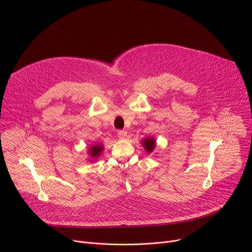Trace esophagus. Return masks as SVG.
<instances>
[{
    "mask_svg": "<svg viewBox=\"0 0 252 252\" xmlns=\"http://www.w3.org/2000/svg\"><path fill=\"white\" fill-rule=\"evenodd\" d=\"M127 135V131L126 130H119L118 131V136L121 138V139H125Z\"/></svg>",
    "mask_w": 252,
    "mask_h": 252,
    "instance_id": "34e87169",
    "label": "esophagus"
}]
</instances>
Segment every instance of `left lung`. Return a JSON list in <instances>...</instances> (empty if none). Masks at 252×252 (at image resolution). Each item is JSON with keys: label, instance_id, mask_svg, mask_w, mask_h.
Returning a JSON list of instances; mask_svg holds the SVG:
<instances>
[{"label": "left lung", "instance_id": "8db88e82", "mask_svg": "<svg viewBox=\"0 0 252 252\" xmlns=\"http://www.w3.org/2000/svg\"><path fill=\"white\" fill-rule=\"evenodd\" d=\"M141 145L143 146V148L146 149V151H147L149 154H151V153H153L154 150H155V147H156V139H155L154 137L149 136V137H147V138L141 140Z\"/></svg>", "mask_w": 252, "mask_h": 252}]
</instances>
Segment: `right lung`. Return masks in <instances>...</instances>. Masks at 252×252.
Returning a JSON list of instances; mask_svg holds the SVG:
<instances>
[{"mask_svg": "<svg viewBox=\"0 0 252 252\" xmlns=\"http://www.w3.org/2000/svg\"><path fill=\"white\" fill-rule=\"evenodd\" d=\"M103 151V147L102 145H100V143H98V145H94L92 146L90 149H89V155L90 157L92 158V159H96L98 158V157L100 156V154L102 153Z\"/></svg>", "mask_w": 252, "mask_h": 252, "instance_id": "1", "label": "right lung"}]
</instances>
